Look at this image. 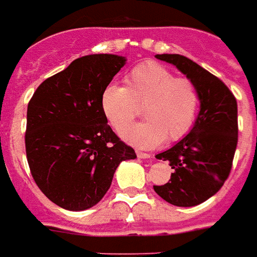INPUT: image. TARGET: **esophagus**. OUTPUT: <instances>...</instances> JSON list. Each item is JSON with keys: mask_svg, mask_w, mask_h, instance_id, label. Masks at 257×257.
<instances>
[{"mask_svg": "<svg viewBox=\"0 0 257 257\" xmlns=\"http://www.w3.org/2000/svg\"><path fill=\"white\" fill-rule=\"evenodd\" d=\"M137 155H138V158H142V159H149V158L153 157L151 154L142 153V151H137Z\"/></svg>", "mask_w": 257, "mask_h": 257, "instance_id": "esophagus-1", "label": "esophagus"}]
</instances>
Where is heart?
Listing matches in <instances>:
<instances>
[{
    "label": "heart",
    "instance_id": "1",
    "mask_svg": "<svg viewBox=\"0 0 257 257\" xmlns=\"http://www.w3.org/2000/svg\"><path fill=\"white\" fill-rule=\"evenodd\" d=\"M126 87L111 83L104 87L100 106L116 131H123L145 107L147 121L123 133L133 145L153 149L166 139L176 142L194 126L200 96L191 79L176 77L157 62L141 63L126 77Z\"/></svg>",
    "mask_w": 257,
    "mask_h": 257
}]
</instances>
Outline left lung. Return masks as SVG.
<instances>
[{
    "mask_svg": "<svg viewBox=\"0 0 257 257\" xmlns=\"http://www.w3.org/2000/svg\"><path fill=\"white\" fill-rule=\"evenodd\" d=\"M194 82L200 96V111L192 130L174 147L158 154L170 162L171 179L154 190L166 202L192 207L220 190L232 168L237 146V103L224 82L184 55L158 54Z\"/></svg>",
    "mask_w": 257,
    "mask_h": 257,
    "instance_id": "left-lung-1",
    "label": "left lung"
}]
</instances>
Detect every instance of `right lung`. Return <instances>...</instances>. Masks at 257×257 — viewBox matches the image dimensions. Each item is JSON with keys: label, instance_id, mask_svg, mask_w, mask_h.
<instances>
[{"label": "right lung", "instance_id": "obj_1", "mask_svg": "<svg viewBox=\"0 0 257 257\" xmlns=\"http://www.w3.org/2000/svg\"><path fill=\"white\" fill-rule=\"evenodd\" d=\"M126 59L91 54L45 79L28 104L25 147L36 184L57 206L83 211L111 186L135 151L107 124L100 96Z\"/></svg>", "mask_w": 257, "mask_h": 257}]
</instances>
